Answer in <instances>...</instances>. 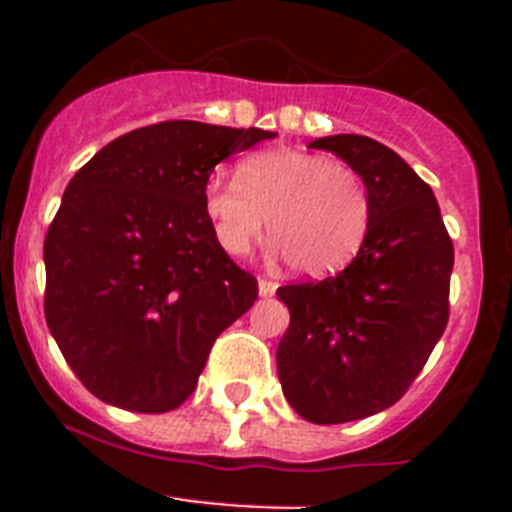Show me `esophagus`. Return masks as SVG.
Returning <instances> with one entry per match:
<instances>
[{
    "label": "esophagus",
    "mask_w": 512,
    "mask_h": 512,
    "mask_svg": "<svg viewBox=\"0 0 512 512\" xmlns=\"http://www.w3.org/2000/svg\"><path fill=\"white\" fill-rule=\"evenodd\" d=\"M277 292V282H271V279H259V295L261 297H271Z\"/></svg>",
    "instance_id": "34e87169"
}]
</instances>
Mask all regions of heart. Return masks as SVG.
<instances>
[{"mask_svg":"<svg viewBox=\"0 0 512 512\" xmlns=\"http://www.w3.org/2000/svg\"><path fill=\"white\" fill-rule=\"evenodd\" d=\"M217 246L243 256L269 223L271 251L302 277L346 269L372 225V197L354 169L300 148L243 158L238 179L212 174L202 192Z\"/></svg>","mask_w":512,"mask_h":512,"instance_id":"b5f03b06","label":"heart"}]
</instances>
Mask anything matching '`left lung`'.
<instances>
[{
	"instance_id": "left-lung-1",
	"label": "left lung",
	"mask_w": 512,
	"mask_h": 512,
	"mask_svg": "<svg viewBox=\"0 0 512 512\" xmlns=\"http://www.w3.org/2000/svg\"><path fill=\"white\" fill-rule=\"evenodd\" d=\"M310 148L343 158L372 197L369 235L346 269L277 289L289 310L277 348L284 397L310 423L333 425L408 392L449 320L454 246L433 189L392 148L351 133Z\"/></svg>"
}]
</instances>
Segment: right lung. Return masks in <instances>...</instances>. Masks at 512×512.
I'll list each match as a JSON object with an SVG mask.
<instances>
[{
  "label": "right lung",
  "mask_w": 512,
  "mask_h": 512,
  "mask_svg": "<svg viewBox=\"0 0 512 512\" xmlns=\"http://www.w3.org/2000/svg\"><path fill=\"white\" fill-rule=\"evenodd\" d=\"M277 133L171 120L94 153L45 235V320L107 405L169 413L194 392L215 338L259 297L217 246L205 182Z\"/></svg>",
  "instance_id": "1"
}]
</instances>
